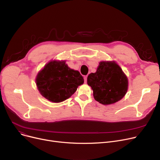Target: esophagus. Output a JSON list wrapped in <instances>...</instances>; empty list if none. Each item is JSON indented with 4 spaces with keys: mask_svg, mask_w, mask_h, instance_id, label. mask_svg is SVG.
Listing matches in <instances>:
<instances>
[{
    "mask_svg": "<svg viewBox=\"0 0 160 160\" xmlns=\"http://www.w3.org/2000/svg\"><path fill=\"white\" fill-rule=\"evenodd\" d=\"M84 78V81H85V82H87V78H88V77H87V76H85L84 78Z\"/></svg>",
    "mask_w": 160,
    "mask_h": 160,
    "instance_id": "1",
    "label": "esophagus"
}]
</instances>
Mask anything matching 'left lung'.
I'll use <instances>...</instances> for the list:
<instances>
[{"mask_svg": "<svg viewBox=\"0 0 160 160\" xmlns=\"http://www.w3.org/2000/svg\"><path fill=\"white\" fill-rule=\"evenodd\" d=\"M88 84L93 91L95 100L108 105L124 97L128 90V81L115 62H100L97 71L88 75Z\"/></svg>", "mask_w": 160, "mask_h": 160, "instance_id": "obj_1", "label": "left lung"}]
</instances>
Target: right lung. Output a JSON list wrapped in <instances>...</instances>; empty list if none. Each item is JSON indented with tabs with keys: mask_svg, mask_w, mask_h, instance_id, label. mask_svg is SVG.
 Here are the masks:
<instances>
[{
	"mask_svg": "<svg viewBox=\"0 0 160 160\" xmlns=\"http://www.w3.org/2000/svg\"><path fill=\"white\" fill-rule=\"evenodd\" d=\"M36 82L41 95L56 103L71 97L84 80L79 71L69 68L65 61L54 60L38 72Z\"/></svg>",
	"mask_w": 160,
	"mask_h": 160,
	"instance_id": "add662e5",
	"label": "right lung"
}]
</instances>
